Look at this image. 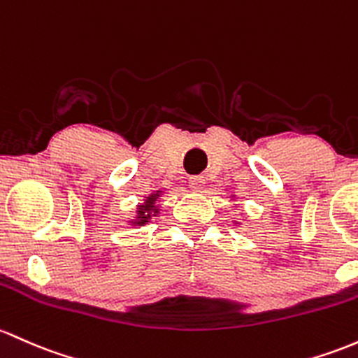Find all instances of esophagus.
Listing matches in <instances>:
<instances>
[{
    "instance_id": "obj_1",
    "label": "esophagus",
    "mask_w": 358,
    "mask_h": 358,
    "mask_svg": "<svg viewBox=\"0 0 358 358\" xmlns=\"http://www.w3.org/2000/svg\"><path fill=\"white\" fill-rule=\"evenodd\" d=\"M203 183H206V178H203V176H200V175L190 176V178H188V187H190L194 192L202 190Z\"/></svg>"
}]
</instances>
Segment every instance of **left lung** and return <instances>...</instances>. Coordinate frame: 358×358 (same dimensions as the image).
<instances>
[{"mask_svg": "<svg viewBox=\"0 0 358 358\" xmlns=\"http://www.w3.org/2000/svg\"><path fill=\"white\" fill-rule=\"evenodd\" d=\"M231 200H236V199H234V195H233V199H231ZM234 222H236V224H239L238 221H234Z\"/></svg>", "mask_w": 358, "mask_h": 358, "instance_id": "8db88e82", "label": "left lung"}]
</instances>
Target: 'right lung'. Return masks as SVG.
<instances>
[{"label":"right lung","mask_w":358,"mask_h":358,"mask_svg":"<svg viewBox=\"0 0 358 358\" xmlns=\"http://www.w3.org/2000/svg\"><path fill=\"white\" fill-rule=\"evenodd\" d=\"M164 190H155L151 192V194L148 195V197H144L143 203H137L136 207V214L134 217L129 221V226H144V224H148L151 221L152 217H156V215L159 214V199L163 197Z\"/></svg>","instance_id":"add662e5"}]
</instances>
